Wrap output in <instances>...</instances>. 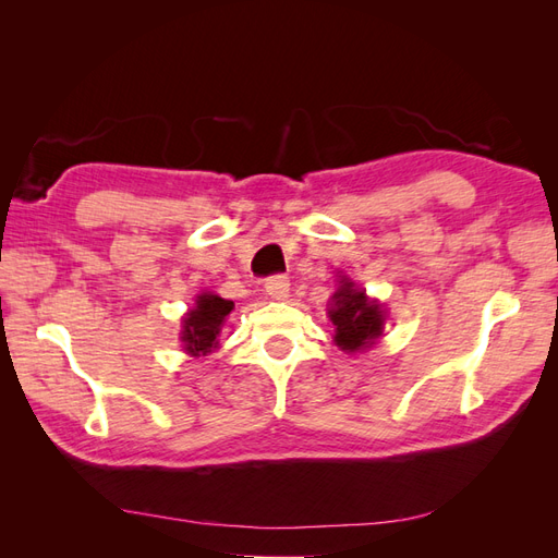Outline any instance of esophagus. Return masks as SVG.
I'll list each match as a JSON object with an SVG mask.
<instances>
[{"label":"esophagus","instance_id":"1","mask_svg":"<svg viewBox=\"0 0 558 558\" xmlns=\"http://www.w3.org/2000/svg\"><path fill=\"white\" fill-rule=\"evenodd\" d=\"M289 289H291V281H289V277H283V275H275V277H269L265 281V293L269 298H275V300L289 298Z\"/></svg>","mask_w":558,"mask_h":558}]
</instances>
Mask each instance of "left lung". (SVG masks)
Masks as SVG:
<instances>
[{
	"instance_id": "1",
	"label": "left lung",
	"mask_w": 558,
	"mask_h": 558,
	"mask_svg": "<svg viewBox=\"0 0 558 558\" xmlns=\"http://www.w3.org/2000/svg\"><path fill=\"white\" fill-rule=\"evenodd\" d=\"M328 316L335 326V344L347 353L369 349L384 332V307L356 289L349 277L340 279V289L330 298Z\"/></svg>"
}]
</instances>
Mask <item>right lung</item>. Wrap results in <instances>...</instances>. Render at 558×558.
I'll list each match as a JSON object with an SVG mask.
<instances>
[{
    "mask_svg": "<svg viewBox=\"0 0 558 558\" xmlns=\"http://www.w3.org/2000/svg\"><path fill=\"white\" fill-rule=\"evenodd\" d=\"M234 310L232 300L221 295L202 293L195 300V307L183 316L181 342L191 356H207L218 347V335L226 324V316Z\"/></svg>",
    "mask_w": 558,
    "mask_h": 558,
    "instance_id": "1",
    "label": "right lung"
}]
</instances>
